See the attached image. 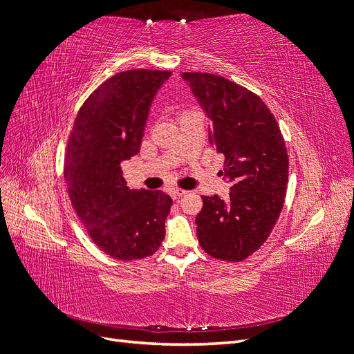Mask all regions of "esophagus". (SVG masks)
Returning a JSON list of instances; mask_svg holds the SVG:
<instances>
[{
    "label": "esophagus",
    "mask_w": 354,
    "mask_h": 354,
    "mask_svg": "<svg viewBox=\"0 0 354 354\" xmlns=\"http://www.w3.org/2000/svg\"><path fill=\"white\" fill-rule=\"evenodd\" d=\"M187 194L186 190H183V189H173L169 192V195H171V198L173 199H180V198H183L185 195Z\"/></svg>",
    "instance_id": "1"
}]
</instances>
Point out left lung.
I'll return each instance as SVG.
<instances>
[{"mask_svg":"<svg viewBox=\"0 0 354 354\" xmlns=\"http://www.w3.org/2000/svg\"><path fill=\"white\" fill-rule=\"evenodd\" d=\"M211 120L209 142L224 155L229 199L202 196L196 233L202 250L242 261L267 241L283 208L288 152L273 113L255 93L218 75L181 73Z\"/></svg>","mask_w":354,"mask_h":354,"instance_id":"obj_1","label":"left lung"}]
</instances>
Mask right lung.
<instances>
[{
  "label": "right lung",
  "mask_w": 354,
  "mask_h": 354,
  "mask_svg": "<svg viewBox=\"0 0 354 354\" xmlns=\"http://www.w3.org/2000/svg\"><path fill=\"white\" fill-rule=\"evenodd\" d=\"M171 72L133 69L113 75L84 102L65 153L72 207L91 241L116 260L155 254L165 236L173 199L133 190L121 162L140 152L149 108Z\"/></svg>",
  "instance_id": "obj_1"
}]
</instances>
